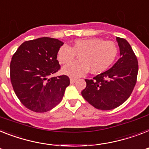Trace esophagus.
<instances>
[{"mask_svg": "<svg viewBox=\"0 0 149 149\" xmlns=\"http://www.w3.org/2000/svg\"><path fill=\"white\" fill-rule=\"evenodd\" d=\"M76 81H77V79L70 78V83H74Z\"/></svg>", "mask_w": 149, "mask_h": 149, "instance_id": "esophagus-1", "label": "esophagus"}]
</instances>
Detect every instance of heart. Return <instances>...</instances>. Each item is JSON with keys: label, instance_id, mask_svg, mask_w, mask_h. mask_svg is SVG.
<instances>
[{"label": "heart", "instance_id": "b5f03b06", "mask_svg": "<svg viewBox=\"0 0 149 149\" xmlns=\"http://www.w3.org/2000/svg\"><path fill=\"white\" fill-rule=\"evenodd\" d=\"M118 52V47L112 41L91 37L76 40L72 47L63 45L58 50L56 58L60 63L67 64L78 54L79 60L62 70L64 74L77 78L85 75L89 70L93 74L107 70L116 60Z\"/></svg>", "mask_w": 149, "mask_h": 149}]
</instances>
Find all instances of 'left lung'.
Segmentation results:
<instances>
[{
    "label": "left lung",
    "instance_id": "1",
    "mask_svg": "<svg viewBox=\"0 0 149 149\" xmlns=\"http://www.w3.org/2000/svg\"><path fill=\"white\" fill-rule=\"evenodd\" d=\"M120 58L112 68L93 77L85 79L86 87L83 97L95 108L110 110L125 102L133 91L137 81L138 60L126 40L116 37Z\"/></svg>",
    "mask_w": 149,
    "mask_h": 149
}]
</instances>
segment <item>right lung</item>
Returning <instances> with one entry per match:
<instances>
[{
	"label": "right lung",
	"mask_w": 149,
	"mask_h": 149,
	"mask_svg": "<svg viewBox=\"0 0 149 149\" xmlns=\"http://www.w3.org/2000/svg\"><path fill=\"white\" fill-rule=\"evenodd\" d=\"M63 44L50 37L25 41L12 56V86L20 102L33 112H45L54 108L70 85L66 75L49 78L60 69L56 55Z\"/></svg>",
	"instance_id": "add662e5"
}]
</instances>
